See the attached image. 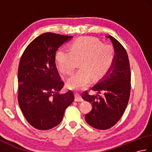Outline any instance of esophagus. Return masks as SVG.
<instances>
[{
	"label": "esophagus",
	"mask_w": 152,
	"mask_h": 152,
	"mask_svg": "<svg viewBox=\"0 0 152 152\" xmlns=\"http://www.w3.org/2000/svg\"><path fill=\"white\" fill-rule=\"evenodd\" d=\"M74 101L76 102L83 101V99L82 98L81 95H80L78 92H74Z\"/></svg>",
	"instance_id": "obj_1"
}]
</instances>
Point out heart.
Instances as JSON below:
<instances>
[{
	"label": "heart",
	"mask_w": 152,
	"mask_h": 152,
	"mask_svg": "<svg viewBox=\"0 0 152 152\" xmlns=\"http://www.w3.org/2000/svg\"><path fill=\"white\" fill-rule=\"evenodd\" d=\"M115 58L112 46L102 44L97 38L82 37L70 44L69 50H59L56 56V63L61 74L69 76L80 60L81 68L67 80L71 89H82L88 84L91 78L97 80L110 69Z\"/></svg>",
	"instance_id": "obj_1"
}]
</instances>
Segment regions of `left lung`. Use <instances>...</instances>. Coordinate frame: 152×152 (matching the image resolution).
I'll use <instances>...</instances> for the list:
<instances>
[{"label":"left lung","instance_id":"obj_1","mask_svg":"<svg viewBox=\"0 0 152 152\" xmlns=\"http://www.w3.org/2000/svg\"><path fill=\"white\" fill-rule=\"evenodd\" d=\"M114 45L115 56L107 74L93 86L91 90L82 93V99L92 104V110L85 115L86 122L97 129L113 127L122 117L127 107L131 91L130 64L124 47L115 38L108 36Z\"/></svg>","mask_w":152,"mask_h":152}]
</instances>
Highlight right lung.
<instances>
[{
    "label": "right lung",
    "mask_w": 152,
    "mask_h": 152,
    "mask_svg": "<svg viewBox=\"0 0 152 152\" xmlns=\"http://www.w3.org/2000/svg\"><path fill=\"white\" fill-rule=\"evenodd\" d=\"M72 36L46 33L25 48L18 68V103L25 119L33 127L48 130L59 125L66 108L74 99L72 91L64 94L56 64V53Z\"/></svg>",
    "instance_id": "1"
}]
</instances>
